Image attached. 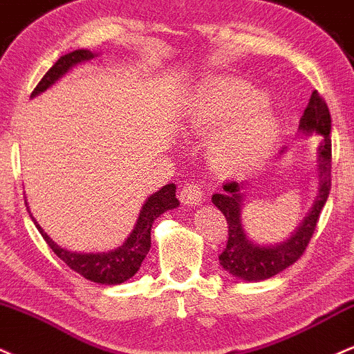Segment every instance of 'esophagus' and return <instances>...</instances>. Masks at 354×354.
I'll return each instance as SVG.
<instances>
[{
	"instance_id": "esophagus-1",
	"label": "esophagus",
	"mask_w": 354,
	"mask_h": 354,
	"mask_svg": "<svg viewBox=\"0 0 354 354\" xmlns=\"http://www.w3.org/2000/svg\"><path fill=\"white\" fill-rule=\"evenodd\" d=\"M178 197H180V202L185 205H197L201 204L202 197H204V189H202L201 184L197 182H189L178 192Z\"/></svg>"
}]
</instances>
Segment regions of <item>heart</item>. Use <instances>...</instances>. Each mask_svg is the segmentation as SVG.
Wrapping results in <instances>:
<instances>
[{"instance_id": "heart-1", "label": "heart", "mask_w": 354, "mask_h": 354, "mask_svg": "<svg viewBox=\"0 0 354 354\" xmlns=\"http://www.w3.org/2000/svg\"><path fill=\"white\" fill-rule=\"evenodd\" d=\"M264 97L237 78H212L202 83L190 98L187 124L194 132L214 135L212 164L224 172L248 169L271 150L279 125L261 110Z\"/></svg>"}]
</instances>
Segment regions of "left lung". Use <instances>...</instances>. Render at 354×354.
Here are the masks:
<instances>
[{
    "label": "left lung",
    "mask_w": 354,
    "mask_h": 354,
    "mask_svg": "<svg viewBox=\"0 0 354 354\" xmlns=\"http://www.w3.org/2000/svg\"><path fill=\"white\" fill-rule=\"evenodd\" d=\"M301 130L304 132H316L323 135V144L319 147V196H317L315 207L306 217L301 227L288 242L276 245V248H261L245 237L244 229L241 225V189L244 182L230 180L224 184L222 194H214L212 202L216 207L224 214L227 221V244L221 252V266L232 276L242 281H264L284 271L291 264H295L303 256L313 234H315L319 214L326 204L329 190H331V115L324 102V98L313 91L306 106L303 118H301Z\"/></svg>",
    "instance_id": "obj_1"
}]
</instances>
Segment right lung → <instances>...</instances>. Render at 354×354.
Segmentation results:
<instances>
[{"instance_id": "1", "label": "right lung", "mask_w": 354, "mask_h": 354, "mask_svg": "<svg viewBox=\"0 0 354 354\" xmlns=\"http://www.w3.org/2000/svg\"><path fill=\"white\" fill-rule=\"evenodd\" d=\"M93 58V53L88 50H75L70 53L63 55L58 58V62L55 63L51 68L43 75V78L39 83L35 86L31 97L38 95L39 91L46 90L50 85H53L62 75H65L71 66L77 65V63L85 62V59ZM178 205V201L176 197V184H167L165 187H162L158 192L149 197V201L145 202L144 207L140 210V216H138L135 229L130 234L129 239L125 241V244L122 248L115 249L110 252H98V254H82V252H71L66 249L59 248L55 244L53 241L46 236V232L38 225V222H35L39 234L43 236V239L46 241V244L50 245L51 251H53L59 259L63 261L71 271L82 274L85 279L93 281V283L100 284H120L124 281L130 279L135 272L140 269L142 261L145 259L147 252L150 251V229H152L153 221L157 219L160 214H164L165 210L174 209Z\"/></svg>"}]
</instances>
